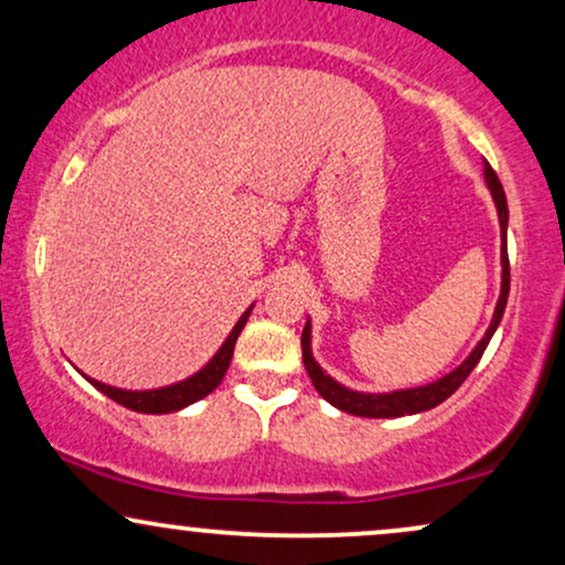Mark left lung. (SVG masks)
Segmentation results:
<instances>
[{"label":"left lung","instance_id":"obj_1","mask_svg":"<svg viewBox=\"0 0 565 565\" xmlns=\"http://www.w3.org/2000/svg\"><path fill=\"white\" fill-rule=\"evenodd\" d=\"M486 174V185H489L491 199L497 204V215H499V228H502V291H499V300L494 308V319H491L489 329H486L483 340L478 342L476 350L462 361L454 372L446 374L430 385L423 387H406V391H393V393H359V391H350V387L340 385V382L329 377L323 369L316 364L313 359V350H310V321L305 323L302 329V361L305 369H308V377L313 382V387L319 391V395L323 401L340 408V412L355 414V417H404V414H419L427 412V408L444 404L449 395L468 380V374L476 369L478 361H481L486 345L489 340L494 337L499 321H502L504 313V305H508V295H510V260H508V199H504V188L499 183L497 172L491 170L489 164L483 167Z\"/></svg>","mask_w":565,"mask_h":565}]
</instances>
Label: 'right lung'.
<instances>
[{
  "mask_svg": "<svg viewBox=\"0 0 565 565\" xmlns=\"http://www.w3.org/2000/svg\"><path fill=\"white\" fill-rule=\"evenodd\" d=\"M252 308H255V305H249V308L244 310V316L236 321V327L231 329V334L225 337V342L220 345L217 353L212 355L210 364H206L204 369H199L196 374H191V377L183 382H174V385H167V387H157V391H121V387H111V385H106V382H97L93 377H87V380L93 382L97 391L106 393L108 398L116 401V404L132 408V412H140V414L180 412V408L196 404V401L204 398V395H210L220 385V382H223L225 372H228V366H231L233 348H236V340H238V334H242L246 319H249Z\"/></svg>",
  "mask_w": 565,
  "mask_h": 565,
  "instance_id": "1",
  "label": "right lung"
}]
</instances>
